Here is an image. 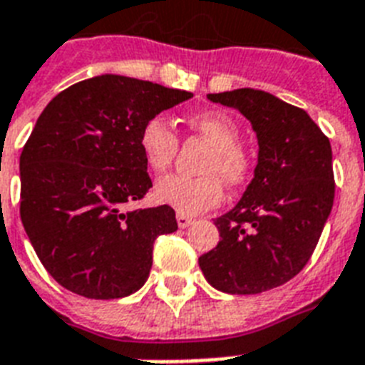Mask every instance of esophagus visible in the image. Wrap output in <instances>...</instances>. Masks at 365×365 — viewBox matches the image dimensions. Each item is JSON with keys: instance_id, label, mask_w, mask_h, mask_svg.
<instances>
[{"instance_id": "esophagus-1", "label": "esophagus", "mask_w": 365, "mask_h": 365, "mask_svg": "<svg viewBox=\"0 0 365 365\" xmlns=\"http://www.w3.org/2000/svg\"><path fill=\"white\" fill-rule=\"evenodd\" d=\"M176 222H178V227L185 229V227H189L191 223H193V217H189V216H185V214H180V212H178Z\"/></svg>"}]
</instances>
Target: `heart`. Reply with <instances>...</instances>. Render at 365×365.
Wrapping results in <instances>:
<instances>
[{
	"mask_svg": "<svg viewBox=\"0 0 365 365\" xmlns=\"http://www.w3.org/2000/svg\"><path fill=\"white\" fill-rule=\"evenodd\" d=\"M189 128L212 145L202 165V176L191 178L172 174L157 182L155 199L160 205L172 206L180 214H199L214 208L223 199V177L231 187L248 182L254 170V160L240 145L239 123L223 111H202L187 119ZM140 151L145 165L155 174H163L172 166L180 149L176 130L163 117H151L140 130Z\"/></svg>",
	"mask_w": 365,
	"mask_h": 365,
	"instance_id": "1",
	"label": "heart"
}]
</instances>
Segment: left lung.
<instances>
[{
	"mask_svg": "<svg viewBox=\"0 0 365 365\" xmlns=\"http://www.w3.org/2000/svg\"><path fill=\"white\" fill-rule=\"evenodd\" d=\"M208 100L252 123L259 153L242 199L216 220L222 240L200 255V271L220 292L261 294L292 280L317 248L335 197L331 145L305 110L265 91Z\"/></svg>",
	"mask_w": 365,
	"mask_h": 365,
	"instance_id": "obj_1",
	"label": "left lung"
}]
</instances>
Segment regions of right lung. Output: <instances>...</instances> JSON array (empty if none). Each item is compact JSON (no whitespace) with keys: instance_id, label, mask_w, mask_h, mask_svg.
I'll return each mask as SVG.
<instances>
[{"instance_id":"1","label":"right lung","mask_w":365,"mask_h":365,"mask_svg":"<svg viewBox=\"0 0 365 365\" xmlns=\"http://www.w3.org/2000/svg\"><path fill=\"white\" fill-rule=\"evenodd\" d=\"M193 96L125 76L56 94L20 155V220L37 257L66 289L117 299L142 288L153 242L178 229L170 206L125 210L151 187L143 123Z\"/></svg>"}]
</instances>
